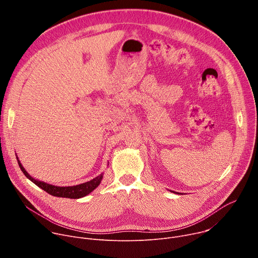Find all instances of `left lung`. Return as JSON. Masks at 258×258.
Masks as SVG:
<instances>
[{
	"mask_svg": "<svg viewBox=\"0 0 258 258\" xmlns=\"http://www.w3.org/2000/svg\"><path fill=\"white\" fill-rule=\"evenodd\" d=\"M170 192H173V191H170ZM173 193H175V192H173ZM175 194H179L180 195V193H175Z\"/></svg>",
	"mask_w": 258,
	"mask_h": 258,
	"instance_id": "1",
	"label": "left lung"
}]
</instances>
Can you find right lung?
Returning <instances> with one entry per match:
<instances>
[{
    "label": "right lung",
    "mask_w": 258,
    "mask_h": 258,
    "mask_svg": "<svg viewBox=\"0 0 258 258\" xmlns=\"http://www.w3.org/2000/svg\"><path fill=\"white\" fill-rule=\"evenodd\" d=\"M18 164L20 169L22 170V172L24 173V175L30 179L34 185H36L38 187H40L41 189H43L44 191H46L48 194L55 196V197H62V198H69V199H80L83 198L87 195H89L91 192H93L99 185L103 178V173H101L100 175L96 176L95 178L83 182L81 185H77V186H67V187H59V186H54V185H50L48 182L42 181L36 179L34 177H32L26 170L25 168L22 166V164L20 163L17 155H16Z\"/></svg>",
    "instance_id": "obj_1"
}]
</instances>
